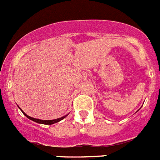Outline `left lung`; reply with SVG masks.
<instances>
[{"label":"left lung","mask_w":160,"mask_h":160,"mask_svg":"<svg viewBox=\"0 0 160 160\" xmlns=\"http://www.w3.org/2000/svg\"><path fill=\"white\" fill-rule=\"evenodd\" d=\"M140 108H139V109H140ZM139 109H138V110H139ZM138 111H137V112H138Z\"/></svg>","instance_id":"left-lung-1"}]
</instances>
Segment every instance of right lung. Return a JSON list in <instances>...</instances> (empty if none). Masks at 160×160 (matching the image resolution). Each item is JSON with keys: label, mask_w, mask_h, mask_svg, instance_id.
Masks as SVG:
<instances>
[{"label": "right lung", "mask_w": 160, "mask_h": 160, "mask_svg": "<svg viewBox=\"0 0 160 160\" xmlns=\"http://www.w3.org/2000/svg\"><path fill=\"white\" fill-rule=\"evenodd\" d=\"M19 109L21 110L23 114H24V115H25L27 118H28V119L35 121V122H36V123H39V124H43V125H52V124H55V123L59 122V121H61V120H63L64 118H65L67 116L69 115V114H67V115L64 116V117H60V118H57V119H54V120H40V119H36V118H33V117H29V116L27 115V114H26V113L24 112H23L22 110L20 108H19Z\"/></svg>", "instance_id": "obj_1"}]
</instances>
